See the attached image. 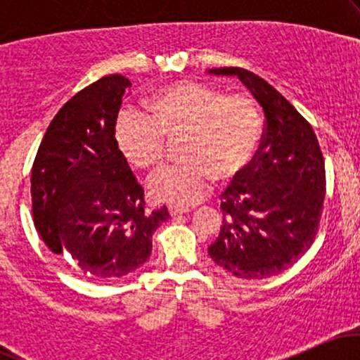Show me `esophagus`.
Listing matches in <instances>:
<instances>
[{"mask_svg": "<svg viewBox=\"0 0 360 360\" xmlns=\"http://www.w3.org/2000/svg\"><path fill=\"white\" fill-rule=\"evenodd\" d=\"M167 210H169V214H171V217H177V214H183V213L189 212L188 208H183V206H176V205H169Z\"/></svg>", "mask_w": 360, "mask_h": 360, "instance_id": "obj_1", "label": "esophagus"}]
</instances>
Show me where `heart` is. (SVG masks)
<instances>
[{"instance_id":"heart-1","label":"heart","mask_w":360,"mask_h":360,"mask_svg":"<svg viewBox=\"0 0 360 360\" xmlns=\"http://www.w3.org/2000/svg\"><path fill=\"white\" fill-rule=\"evenodd\" d=\"M177 137L181 160L157 171L148 191L162 203L191 206L208 194L214 179L230 181L249 167L262 139V117L245 94L183 81L155 91L146 113L127 108L115 122L120 154L140 171L159 166L166 140Z\"/></svg>"}]
</instances>
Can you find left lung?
Wrapping results in <instances>:
<instances>
[{"mask_svg":"<svg viewBox=\"0 0 360 360\" xmlns=\"http://www.w3.org/2000/svg\"><path fill=\"white\" fill-rule=\"evenodd\" d=\"M237 76L266 115L262 142L243 172L221 193L223 225L208 254L242 279L278 276L315 240L325 198V160L315 131L279 91L242 68Z\"/></svg>","mask_w":360,"mask_h":360,"instance_id":"obj_1","label":"left lung"}]
</instances>
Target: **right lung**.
<instances>
[{
	"mask_svg": "<svg viewBox=\"0 0 360 360\" xmlns=\"http://www.w3.org/2000/svg\"><path fill=\"white\" fill-rule=\"evenodd\" d=\"M131 82L110 74L65 103L45 131L32 167V214L53 254L81 274L108 281L137 271L166 206L146 212L143 189L115 142L122 96Z\"/></svg>",
	"mask_w": 360,
	"mask_h": 360,
	"instance_id": "1",
	"label": "right lung"
}]
</instances>
